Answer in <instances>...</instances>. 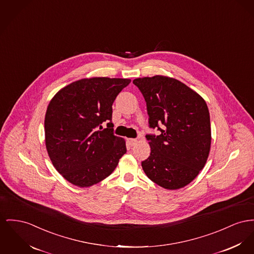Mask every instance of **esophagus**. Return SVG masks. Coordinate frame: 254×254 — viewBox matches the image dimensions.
<instances>
[{
    "instance_id": "obj_1",
    "label": "esophagus",
    "mask_w": 254,
    "mask_h": 254,
    "mask_svg": "<svg viewBox=\"0 0 254 254\" xmlns=\"http://www.w3.org/2000/svg\"><path fill=\"white\" fill-rule=\"evenodd\" d=\"M127 140H128V142H129V144L131 146H134V145L136 144V142H137V139H135V138H128Z\"/></svg>"
}]
</instances>
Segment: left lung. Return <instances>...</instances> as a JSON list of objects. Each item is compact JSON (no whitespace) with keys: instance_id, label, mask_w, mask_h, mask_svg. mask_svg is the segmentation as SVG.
Segmentation results:
<instances>
[{"instance_id":"8db88e82","label":"left lung","mask_w":254,"mask_h":254,"mask_svg":"<svg viewBox=\"0 0 254 254\" xmlns=\"http://www.w3.org/2000/svg\"><path fill=\"white\" fill-rule=\"evenodd\" d=\"M133 83L146 102L149 127L161 132L145 135L151 153L141 162L143 171L162 188L187 186L204 168L210 152L206 102L185 84L166 76L137 78Z\"/></svg>"}]
</instances>
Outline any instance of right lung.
Segmentation results:
<instances>
[{
  "mask_svg": "<svg viewBox=\"0 0 254 254\" xmlns=\"http://www.w3.org/2000/svg\"><path fill=\"white\" fill-rule=\"evenodd\" d=\"M130 83L119 78L82 79L52 98L44 120L46 149L53 166L71 184L86 188L99 183L126 153L125 140L114 135L112 106Z\"/></svg>",
  "mask_w": 254,
  "mask_h": 254,
  "instance_id": "right-lung-1",
  "label": "right lung"
}]
</instances>
